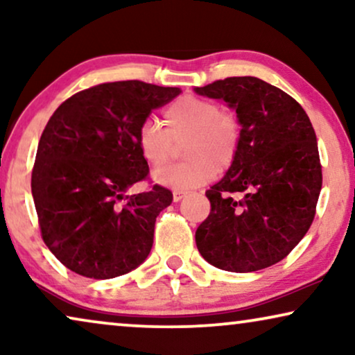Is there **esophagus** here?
<instances>
[{
  "label": "esophagus",
  "instance_id": "34e87169",
  "mask_svg": "<svg viewBox=\"0 0 355 355\" xmlns=\"http://www.w3.org/2000/svg\"><path fill=\"white\" fill-rule=\"evenodd\" d=\"M187 196V192L186 191H174L173 192V200L174 202H179V200H182L184 197Z\"/></svg>",
  "mask_w": 355,
  "mask_h": 355
}]
</instances>
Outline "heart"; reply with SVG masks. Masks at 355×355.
Masks as SVG:
<instances>
[{"label":"heart","instance_id":"obj_1","mask_svg":"<svg viewBox=\"0 0 355 355\" xmlns=\"http://www.w3.org/2000/svg\"><path fill=\"white\" fill-rule=\"evenodd\" d=\"M164 125L145 121L137 132L140 155L150 166L166 164L184 140L187 162L168 164L155 173L162 186L186 191L211 181L216 171H227L241 148V123L234 111L196 95L174 100L164 111Z\"/></svg>","mask_w":355,"mask_h":355}]
</instances>
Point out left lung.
Returning <instances> with one entry per match:
<instances>
[{"label":"left lung","mask_w":355,"mask_h":355,"mask_svg":"<svg viewBox=\"0 0 355 355\" xmlns=\"http://www.w3.org/2000/svg\"><path fill=\"white\" fill-rule=\"evenodd\" d=\"M196 92L225 100L242 125L234 164L205 192L211 210L196 231L197 249L226 271L268 268L307 234L317 211L323 179L312 123L293 96L257 77Z\"/></svg>","instance_id":"8db88e82"}]
</instances>
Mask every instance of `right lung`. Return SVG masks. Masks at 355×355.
Instances as JSON below:
<instances>
[{"label":"right lung","mask_w":355,"mask_h":355,"mask_svg":"<svg viewBox=\"0 0 355 355\" xmlns=\"http://www.w3.org/2000/svg\"><path fill=\"white\" fill-rule=\"evenodd\" d=\"M179 94L140 80L106 82L53 113L38 142L32 196L43 242L66 268L110 279L148 257L155 221L173 193L158 184L134 196L125 191L148 178L140 124Z\"/></svg>","instance_id":"1"}]
</instances>
